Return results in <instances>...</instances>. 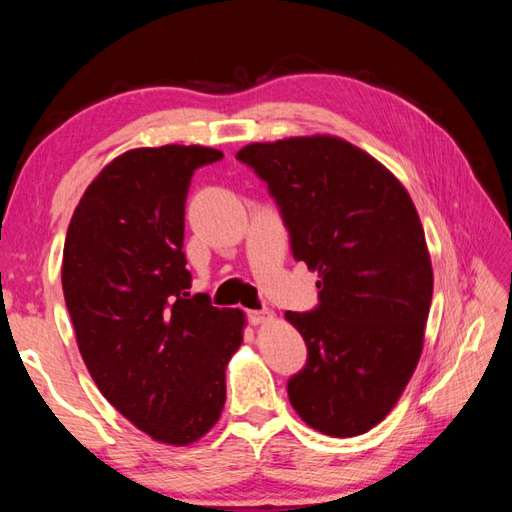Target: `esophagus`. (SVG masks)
<instances>
[{
    "label": "esophagus",
    "mask_w": 512,
    "mask_h": 512,
    "mask_svg": "<svg viewBox=\"0 0 512 512\" xmlns=\"http://www.w3.org/2000/svg\"><path fill=\"white\" fill-rule=\"evenodd\" d=\"M248 321L253 325L273 321V312H270V310H253V312H248Z\"/></svg>",
    "instance_id": "34e87169"
}]
</instances>
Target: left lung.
I'll use <instances>...</instances> for the list:
<instances>
[{"label":"left lung","mask_w":512,"mask_h":512,"mask_svg":"<svg viewBox=\"0 0 512 512\" xmlns=\"http://www.w3.org/2000/svg\"><path fill=\"white\" fill-rule=\"evenodd\" d=\"M237 160L268 184L292 257L319 273V306L286 312L308 361L290 405L325 436H361L394 409L418 365L433 270L407 189L334 136L253 143Z\"/></svg>","instance_id":"left-lung-1"}]
</instances>
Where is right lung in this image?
<instances>
[{
	"label": "right lung",
	"instance_id": "obj_1",
	"mask_svg": "<svg viewBox=\"0 0 512 512\" xmlns=\"http://www.w3.org/2000/svg\"><path fill=\"white\" fill-rule=\"evenodd\" d=\"M200 145L125 151L85 189L68 226L61 284L96 387L158 442L184 447L220 418L244 312L189 295L184 204Z\"/></svg>",
	"mask_w": 512,
	"mask_h": 512
}]
</instances>
